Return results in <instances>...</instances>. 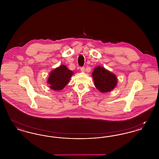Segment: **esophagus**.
<instances>
[{
	"label": "esophagus",
	"mask_w": 159,
	"mask_h": 159,
	"mask_svg": "<svg viewBox=\"0 0 159 159\" xmlns=\"http://www.w3.org/2000/svg\"><path fill=\"white\" fill-rule=\"evenodd\" d=\"M80 70L82 72H84V70H85V68L84 67H82L80 68Z\"/></svg>",
	"instance_id": "esophagus-1"
}]
</instances>
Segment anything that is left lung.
<instances>
[{
    "mask_svg": "<svg viewBox=\"0 0 159 159\" xmlns=\"http://www.w3.org/2000/svg\"><path fill=\"white\" fill-rule=\"evenodd\" d=\"M92 77L95 87L101 92L113 90L117 83L116 76L101 67H97L94 69Z\"/></svg>",
    "mask_w": 159,
    "mask_h": 159,
    "instance_id": "1",
    "label": "left lung"
}]
</instances>
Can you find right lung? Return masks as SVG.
<instances>
[{"label": "right lung", "instance_id": "obj_1", "mask_svg": "<svg viewBox=\"0 0 159 159\" xmlns=\"http://www.w3.org/2000/svg\"><path fill=\"white\" fill-rule=\"evenodd\" d=\"M73 74V71L68 70L64 65H62L51 71L48 83L51 85L52 89L60 91L67 85Z\"/></svg>", "mask_w": 159, "mask_h": 159}]
</instances>
